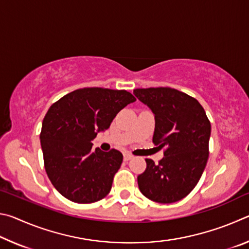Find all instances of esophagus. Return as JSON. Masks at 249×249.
Here are the masks:
<instances>
[{"label": "esophagus", "mask_w": 249, "mask_h": 249, "mask_svg": "<svg viewBox=\"0 0 249 249\" xmlns=\"http://www.w3.org/2000/svg\"><path fill=\"white\" fill-rule=\"evenodd\" d=\"M132 158H133V155H130L128 153H125L124 154V160H125V161H128V160H130Z\"/></svg>", "instance_id": "34e87169"}]
</instances>
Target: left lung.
Wrapping results in <instances>:
<instances>
[{"label":"left lung","mask_w":249,"mask_h":249,"mask_svg":"<svg viewBox=\"0 0 249 249\" xmlns=\"http://www.w3.org/2000/svg\"><path fill=\"white\" fill-rule=\"evenodd\" d=\"M136 98L155 115L153 142L165 148L158 165L146 159L137 177L141 192L158 203L183 199L199 182L209 158L211 123L192 96L171 88L135 89Z\"/></svg>","instance_id":"1"}]
</instances>
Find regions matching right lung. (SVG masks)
Masks as SVG:
<instances>
[{"label":"right lung","mask_w":249,"mask_h":249,"mask_svg":"<svg viewBox=\"0 0 249 249\" xmlns=\"http://www.w3.org/2000/svg\"><path fill=\"white\" fill-rule=\"evenodd\" d=\"M136 101L125 90L83 88L49 107L40 132L45 169L57 191L75 203H93L108 195L123 155L92 150V141L117 113Z\"/></svg>","instance_id":"obj_1"}]
</instances>
